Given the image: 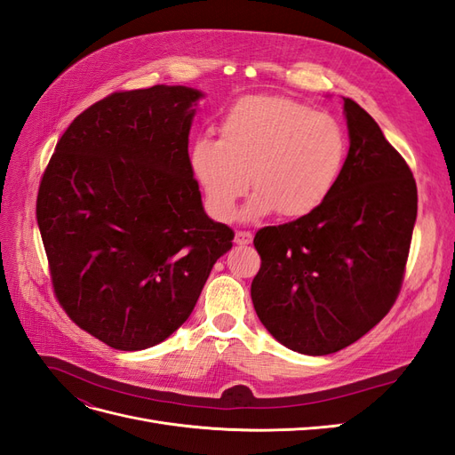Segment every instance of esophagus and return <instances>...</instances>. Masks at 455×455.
<instances>
[{"instance_id": "1", "label": "esophagus", "mask_w": 455, "mask_h": 455, "mask_svg": "<svg viewBox=\"0 0 455 455\" xmlns=\"http://www.w3.org/2000/svg\"><path fill=\"white\" fill-rule=\"evenodd\" d=\"M252 239H254V235H252L251 231H237V233H235V244H239V246L251 244Z\"/></svg>"}]
</instances>
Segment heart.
<instances>
[{
  "label": "heart",
  "instance_id": "heart-1",
  "mask_svg": "<svg viewBox=\"0 0 455 455\" xmlns=\"http://www.w3.org/2000/svg\"><path fill=\"white\" fill-rule=\"evenodd\" d=\"M222 139L203 134L191 144L189 167L218 220L235 216L249 188L244 218L279 211L304 218L332 194L347 156L339 123L281 96H249L233 104L220 125Z\"/></svg>",
  "mask_w": 455,
  "mask_h": 455
}]
</instances>
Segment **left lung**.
Here are the masks:
<instances>
[{
    "label": "left lung",
    "mask_w": 455,
    "mask_h": 455,
    "mask_svg": "<svg viewBox=\"0 0 455 455\" xmlns=\"http://www.w3.org/2000/svg\"><path fill=\"white\" fill-rule=\"evenodd\" d=\"M349 154L315 212L256 233L251 296L284 347L330 355L370 332L398 296L418 216V188L378 123L343 99Z\"/></svg>",
    "instance_id": "8db88e82"
}]
</instances>
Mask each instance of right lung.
<instances>
[{
	"mask_svg": "<svg viewBox=\"0 0 455 455\" xmlns=\"http://www.w3.org/2000/svg\"><path fill=\"white\" fill-rule=\"evenodd\" d=\"M203 92H114L59 140L37 226L68 316L119 351L154 347L194 311L233 231L203 209L189 131Z\"/></svg>",
	"mask_w": 455,
	"mask_h": 455,
	"instance_id": "obj_1",
	"label": "right lung"
}]
</instances>
